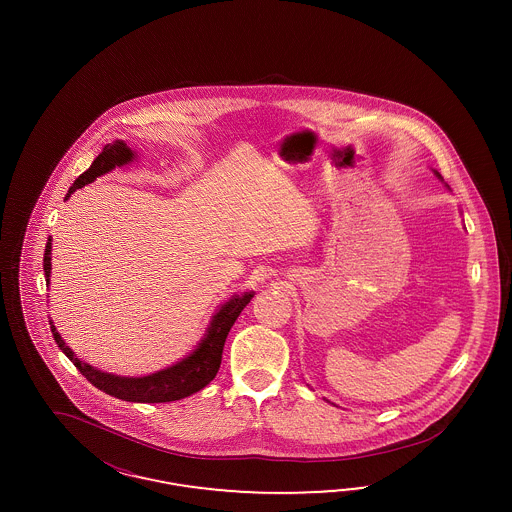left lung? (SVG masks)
Instances as JSON below:
<instances>
[{"label":"left lung","mask_w":512,"mask_h":512,"mask_svg":"<svg viewBox=\"0 0 512 512\" xmlns=\"http://www.w3.org/2000/svg\"><path fill=\"white\" fill-rule=\"evenodd\" d=\"M435 174H437V176H439V178H441V174H439V172H435Z\"/></svg>","instance_id":"8db88e82"}]
</instances>
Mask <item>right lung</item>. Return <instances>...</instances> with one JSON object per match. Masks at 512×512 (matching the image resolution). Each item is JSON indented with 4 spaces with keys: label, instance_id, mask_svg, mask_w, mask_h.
Here are the masks:
<instances>
[{
    "label": "right lung",
    "instance_id": "right-lung-1",
    "mask_svg": "<svg viewBox=\"0 0 512 512\" xmlns=\"http://www.w3.org/2000/svg\"><path fill=\"white\" fill-rule=\"evenodd\" d=\"M133 157L135 155L127 148L125 142L116 140L112 144H107L103 148V152L93 159L90 169L82 172L75 180V184L69 187L67 197H71L73 191H77L80 187L93 182L97 176L112 171L114 167H122L125 163H129ZM50 251H52V246H50V238H48L45 259H43L47 283L50 281V270H52L50 268ZM251 298H253V293H244L242 296H234L227 304H223L221 310L214 315L204 340L199 343V347L189 357L184 358L178 364H174L171 368H167V370H161V372L152 373V375H146V377H118V375H112V373L95 370V368L88 366L86 362L78 360L73 355V351L65 345L62 336L56 332V326L50 323V328H52L54 340L65 353V357H69V360L77 366L78 372L82 373L92 383L93 387L107 392L114 398L125 400V402H176V400H182V398H187V396L199 392L201 388L206 387L216 377L227 334L233 328L238 315L248 306Z\"/></svg>",
    "mask_w": 512,
    "mask_h": 512
}]
</instances>
